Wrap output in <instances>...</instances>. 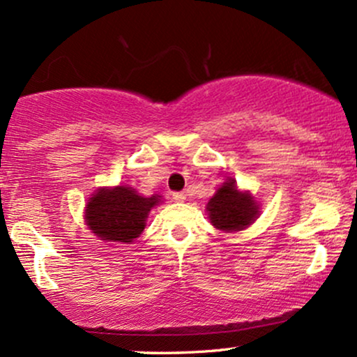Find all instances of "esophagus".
<instances>
[{"mask_svg": "<svg viewBox=\"0 0 357 357\" xmlns=\"http://www.w3.org/2000/svg\"><path fill=\"white\" fill-rule=\"evenodd\" d=\"M186 192L184 191H176V192H173V199L174 202H178V203H183L184 199H186Z\"/></svg>", "mask_w": 357, "mask_h": 357, "instance_id": "34e87169", "label": "esophagus"}]
</instances>
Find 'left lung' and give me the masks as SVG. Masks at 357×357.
Masks as SVG:
<instances>
[{
  "label": "left lung",
  "instance_id": "1",
  "mask_svg": "<svg viewBox=\"0 0 357 357\" xmlns=\"http://www.w3.org/2000/svg\"><path fill=\"white\" fill-rule=\"evenodd\" d=\"M211 225L221 231H240L258 216V204L248 191H240L233 178L221 184L206 204Z\"/></svg>",
  "mask_w": 357,
  "mask_h": 357
}]
</instances>
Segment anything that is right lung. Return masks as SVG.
I'll return each instance as SVG.
<instances>
[{
	"instance_id": "add662e5",
	"label": "right lung",
	"mask_w": 357,
	"mask_h": 357,
	"mask_svg": "<svg viewBox=\"0 0 357 357\" xmlns=\"http://www.w3.org/2000/svg\"><path fill=\"white\" fill-rule=\"evenodd\" d=\"M159 199V195L144 198L130 186L100 188L85 206V221L97 238L130 243L144 231L147 215Z\"/></svg>"
}]
</instances>
